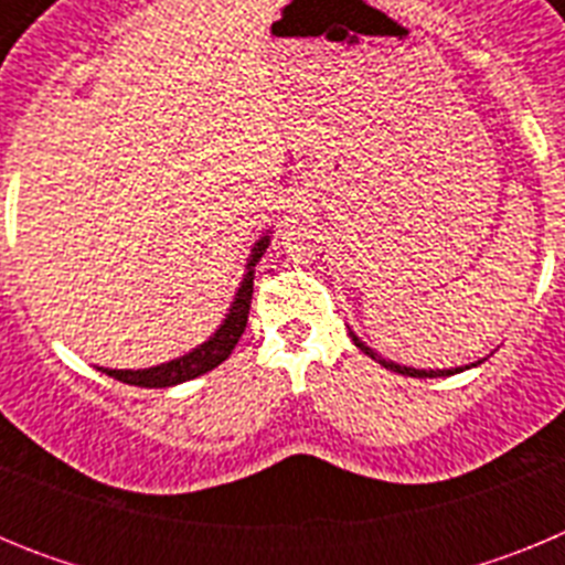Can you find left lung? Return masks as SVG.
<instances>
[{
    "label": "left lung",
    "instance_id": "8db88e82",
    "mask_svg": "<svg viewBox=\"0 0 565 565\" xmlns=\"http://www.w3.org/2000/svg\"><path fill=\"white\" fill-rule=\"evenodd\" d=\"M351 337H353V342H356L359 351H364L371 359H376V362L382 364V367H387V371L402 373V376H413V379H438V376H452V373H461V371H467V367H469V364H467V367H456V371H416V367H404V364L391 362V359H382L376 351H373V348H367V344H364L362 339L356 337V333H351ZM476 364H481V362H476ZM476 364H472V367H476Z\"/></svg>",
    "mask_w": 565,
    "mask_h": 565
}]
</instances>
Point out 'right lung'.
I'll list each match as a JSON object with an SVG mask.
<instances>
[{
    "label": "right lung",
    "mask_w": 565,
    "mask_h": 565,
    "mask_svg": "<svg viewBox=\"0 0 565 565\" xmlns=\"http://www.w3.org/2000/svg\"><path fill=\"white\" fill-rule=\"evenodd\" d=\"M268 232L266 237H259L252 248V257H248V271L243 274V282H239L237 294H234V302L228 308L223 326L212 333L203 344H198L194 351H189L186 356H178L172 362L154 364V367H143V371H109V367H98L107 376L118 379L124 384H135V387H172V384L189 382V379H198L203 373H209L212 367H217L221 362H226L228 353L234 351V344L239 342L243 331H246L248 322V308H252V291H254V266L259 263V257L266 254L268 248Z\"/></svg>",
    "instance_id": "1"
}]
</instances>
